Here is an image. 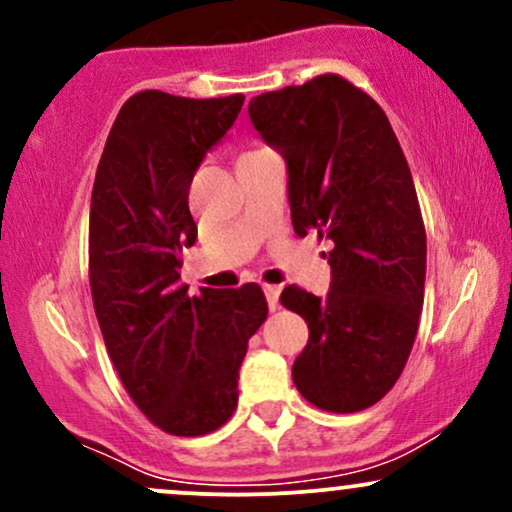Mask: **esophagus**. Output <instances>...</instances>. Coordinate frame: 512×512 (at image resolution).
<instances>
[{
    "label": "esophagus",
    "instance_id": "esophagus-1",
    "mask_svg": "<svg viewBox=\"0 0 512 512\" xmlns=\"http://www.w3.org/2000/svg\"><path fill=\"white\" fill-rule=\"evenodd\" d=\"M279 293H281V289H279V286H272V284H264V296H267L269 310H276V308H279Z\"/></svg>",
    "mask_w": 512,
    "mask_h": 512
}]
</instances>
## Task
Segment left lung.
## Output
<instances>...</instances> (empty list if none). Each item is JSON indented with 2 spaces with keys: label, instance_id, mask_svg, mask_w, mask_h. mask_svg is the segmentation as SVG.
<instances>
[{
  "label": "left lung",
  "instance_id": "left-lung-1",
  "mask_svg": "<svg viewBox=\"0 0 512 512\" xmlns=\"http://www.w3.org/2000/svg\"><path fill=\"white\" fill-rule=\"evenodd\" d=\"M248 113L289 168L293 231L334 243L325 298L281 291L310 330L293 383L317 409L373 407L407 366L424 308L426 228L402 146L383 108L339 74L262 93Z\"/></svg>",
  "mask_w": 512,
  "mask_h": 512
}]
</instances>
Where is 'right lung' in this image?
<instances>
[{"label":"right lung","instance_id":"1","mask_svg":"<svg viewBox=\"0 0 512 512\" xmlns=\"http://www.w3.org/2000/svg\"><path fill=\"white\" fill-rule=\"evenodd\" d=\"M243 101L134 93L93 180L88 279L105 349L132 402L170 436L231 419L248 339L267 320L257 284L190 298L180 281V252L197 240L190 182Z\"/></svg>","mask_w":512,"mask_h":512}]
</instances>
